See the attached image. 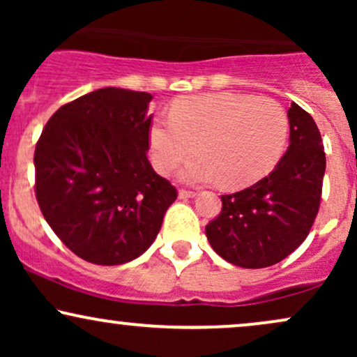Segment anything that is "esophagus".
<instances>
[{
    "mask_svg": "<svg viewBox=\"0 0 357 357\" xmlns=\"http://www.w3.org/2000/svg\"><path fill=\"white\" fill-rule=\"evenodd\" d=\"M178 196H179V198H181V199H190V198H195L196 192H195V191H188V190H179Z\"/></svg>",
    "mask_w": 357,
    "mask_h": 357,
    "instance_id": "34e87169",
    "label": "esophagus"
}]
</instances>
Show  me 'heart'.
I'll return each mask as SVG.
<instances>
[{
    "label": "heart",
    "mask_w": 357,
    "mask_h": 357,
    "mask_svg": "<svg viewBox=\"0 0 357 357\" xmlns=\"http://www.w3.org/2000/svg\"><path fill=\"white\" fill-rule=\"evenodd\" d=\"M289 121L268 97L216 92L181 97L171 116H155L149 129L153 162L159 173L173 171L192 154L179 178L190 184L220 181L230 188L257 183L275 166L285 146Z\"/></svg>",
    "instance_id": "b5f03b06"
}]
</instances>
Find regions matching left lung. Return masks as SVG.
<instances>
[{
    "label": "left lung",
    "mask_w": 357,
    "mask_h": 357,
    "mask_svg": "<svg viewBox=\"0 0 357 357\" xmlns=\"http://www.w3.org/2000/svg\"><path fill=\"white\" fill-rule=\"evenodd\" d=\"M284 158L267 178L221 196V213L206 225L211 248L236 267L265 268L309 235L321 204L326 154L314 119L292 102Z\"/></svg>",
    "instance_id": "obj_1"
}]
</instances>
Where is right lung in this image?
I'll return each instance as SVG.
<instances>
[{
	"mask_svg": "<svg viewBox=\"0 0 357 357\" xmlns=\"http://www.w3.org/2000/svg\"><path fill=\"white\" fill-rule=\"evenodd\" d=\"M153 96L99 89L53 114L35 149V192L45 220L96 265L141 257L161 230L176 188L147 159Z\"/></svg>",
	"mask_w": 357,
	"mask_h": 357,
	"instance_id": "obj_1",
	"label": "right lung"
}]
</instances>
